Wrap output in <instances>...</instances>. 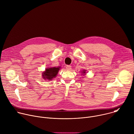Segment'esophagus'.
<instances>
[{
	"mask_svg": "<svg viewBox=\"0 0 134 134\" xmlns=\"http://www.w3.org/2000/svg\"><path fill=\"white\" fill-rule=\"evenodd\" d=\"M66 68L67 70H70L71 69V66H70V65H67L66 67Z\"/></svg>",
	"mask_w": 134,
	"mask_h": 134,
	"instance_id": "34e87169",
	"label": "esophagus"
}]
</instances>
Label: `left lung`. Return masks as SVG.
Returning <instances> with one entry per match:
<instances>
[{"label": "left lung", "mask_w": 134, "mask_h": 134, "mask_svg": "<svg viewBox=\"0 0 134 134\" xmlns=\"http://www.w3.org/2000/svg\"><path fill=\"white\" fill-rule=\"evenodd\" d=\"M85 71H86L85 70H83V72H82V73H85V72H85Z\"/></svg>", "instance_id": "obj_1"}]
</instances>
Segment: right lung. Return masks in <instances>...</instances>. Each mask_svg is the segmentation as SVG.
<instances>
[{"label": "right lung", "mask_w": 134, "mask_h": 134, "mask_svg": "<svg viewBox=\"0 0 134 134\" xmlns=\"http://www.w3.org/2000/svg\"><path fill=\"white\" fill-rule=\"evenodd\" d=\"M59 68L60 67H52L46 69V71L43 72L42 74L43 78L44 79H48V80H52L57 75L59 70Z\"/></svg>", "instance_id": "obj_1"}]
</instances>
